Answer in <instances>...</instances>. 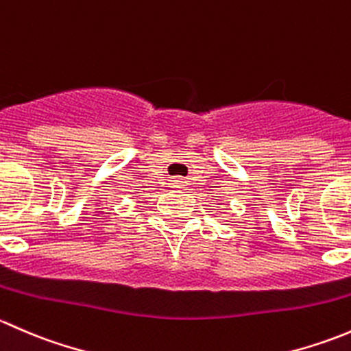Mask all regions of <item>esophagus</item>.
Returning a JSON list of instances; mask_svg holds the SVG:
<instances>
[{"label": "esophagus", "mask_w": 351, "mask_h": 351, "mask_svg": "<svg viewBox=\"0 0 351 351\" xmlns=\"http://www.w3.org/2000/svg\"><path fill=\"white\" fill-rule=\"evenodd\" d=\"M175 182H178V183H176V185H175V186H178V189H182V186H183V185H182V180H180V178H176V180H175Z\"/></svg>", "instance_id": "1"}]
</instances>
